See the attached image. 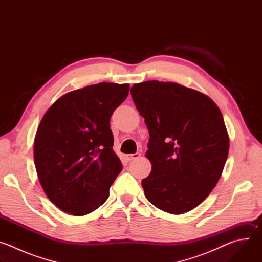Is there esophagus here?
Instances as JSON below:
<instances>
[{
	"label": "esophagus",
	"mask_w": 262,
	"mask_h": 262,
	"mask_svg": "<svg viewBox=\"0 0 262 262\" xmlns=\"http://www.w3.org/2000/svg\"><path fill=\"white\" fill-rule=\"evenodd\" d=\"M140 157H141V154L137 152V154L128 155V156H127V160H128V161H134V160H137V159H139Z\"/></svg>",
	"instance_id": "34e87169"
}]
</instances>
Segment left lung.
<instances>
[{
    "mask_svg": "<svg viewBox=\"0 0 262 262\" xmlns=\"http://www.w3.org/2000/svg\"><path fill=\"white\" fill-rule=\"evenodd\" d=\"M149 132L142 180L147 200L169 213L197 207L217 183L229 137L217 105L205 94L172 82L147 81L130 89Z\"/></svg>",
    "mask_w": 262,
    "mask_h": 262,
    "instance_id": "obj_1",
    "label": "left lung"
}]
</instances>
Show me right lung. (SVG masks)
Masks as SVG:
<instances>
[{
  "label": "right lung",
  "instance_id": "obj_1",
  "mask_svg": "<svg viewBox=\"0 0 262 262\" xmlns=\"http://www.w3.org/2000/svg\"><path fill=\"white\" fill-rule=\"evenodd\" d=\"M128 84L99 83L68 92L42 117L34 162L48 198L61 210L85 215L102 205L122 170L110 126Z\"/></svg>",
  "mask_w": 262,
  "mask_h": 262
}]
</instances>
